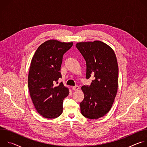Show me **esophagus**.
Here are the masks:
<instances>
[{
	"label": "esophagus",
	"instance_id": "34e87169",
	"mask_svg": "<svg viewBox=\"0 0 147 147\" xmlns=\"http://www.w3.org/2000/svg\"><path fill=\"white\" fill-rule=\"evenodd\" d=\"M71 88L73 91H77L79 89V87L78 86H75V87H73Z\"/></svg>",
	"mask_w": 147,
	"mask_h": 147
}]
</instances>
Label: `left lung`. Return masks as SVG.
I'll return each instance as SVG.
<instances>
[{
  "label": "left lung",
  "mask_w": 147,
  "mask_h": 147,
  "mask_svg": "<svg viewBox=\"0 0 147 147\" xmlns=\"http://www.w3.org/2000/svg\"><path fill=\"white\" fill-rule=\"evenodd\" d=\"M76 47L86 61V78L94 80L81 90L84 98L80 103L81 114L97 119L111 110L118 88L119 69L116 55L111 47L100 40L80 42Z\"/></svg>",
  "instance_id": "1"
}]
</instances>
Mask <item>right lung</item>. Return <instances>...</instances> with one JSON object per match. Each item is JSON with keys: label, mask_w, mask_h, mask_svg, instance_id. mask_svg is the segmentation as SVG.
Here are the masks:
<instances>
[{"label": "right lung", "mask_w": 147, "mask_h": 147, "mask_svg": "<svg viewBox=\"0 0 147 147\" xmlns=\"http://www.w3.org/2000/svg\"><path fill=\"white\" fill-rule=\"evenodd\" d=\"M72 42L50 39L42 44L31 62L28 86L31 98L38 113L47 119H55L63 112V101L69 90L62 82L60 67L63 55L73 46Z\"/></svg>", "instance_id": "add662e5"}]
</instances>
